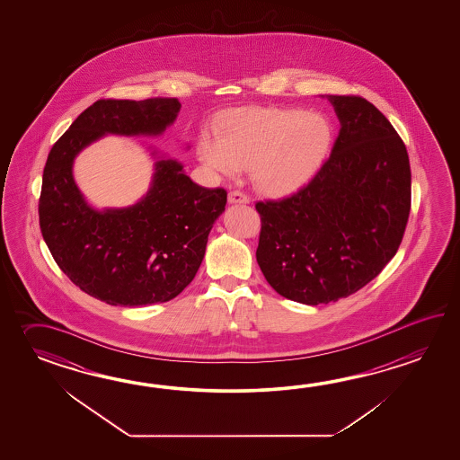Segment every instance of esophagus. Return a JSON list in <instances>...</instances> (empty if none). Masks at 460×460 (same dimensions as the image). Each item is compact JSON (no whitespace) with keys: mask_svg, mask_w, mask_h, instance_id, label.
I'll return each instance as SVG.
<instances>
[{"mask_svg":"<svg viewBox=\"0 0 460 460\" xmlns=\"http://www.w3.org/2000/svg\"><path fill=\"white\" fill-rule=\"evenodd\" d=\"M228 202H230V204H248V202H250V197L243 194V192H240V190H232V192L228 194Z\"/></svg>","mask_w":460,"mask_h":460,"instance_id":"34e87169","label":"esophagus"}]
</instances>
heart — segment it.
<instances>
[{
	"instance_id": "1",
	"label": "heart",
	"mask_w": 460,
	"mask_h": 460,
	"mask_svg": "<svg viewBox=\"0 0 460 460\" xmlns=\"http://www.w3.org/2000/svg\"><path fill=\"white\" fill-rule=\"evenodd\" d=\"M332 139V123L319 111L238 108L222 118L218 137L200 139L199 156L207 167L228 176L250 169L260 192L283 197L319 171Z\"/></svg>"
}]
</instances>
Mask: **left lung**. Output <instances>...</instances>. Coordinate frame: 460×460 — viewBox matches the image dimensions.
Returning a JSON list of instances; mask_svg holds the SVG:
<instances>
[{
    "label": "left lung",
    "instance_id": "left-lung-1",
    "mask_svg": "<svg viewBox=\"0 0 460 460\" xmlns=\"http://www.w3.org/2000/svg\"><path fill=\"white\" fill-rule=\"evenodd\" d=\"M325 98L341 121L331 156L293 196L256 204L266 281L307 305L335 303L382 273L411 208L410 157L388 118L362 97Z\"/></svg>",
    "mask_w": 460,
    "mask_h": 460
}]
</instances>
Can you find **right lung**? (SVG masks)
I'll list each match as a JSON object with an SVG mask.
<instances>
[{
  "instance_id": "1",
  "label": "right lung",
  "mask_w": 460,
  "mask_h": 460,
  "mask_svg": "<svg viewBox=\"0 0 460 460\" xmlns=\"http://www.w3.org/2000/svg\"><path fill=\"white\" fill-rule=\"evenodd\" d=\"M179 110L177 98L98 100L50 149L40 199L44 242L72 283L110 305L166 303L182 293L226 192L192 182L177 159L149 147L156 161L146 194L133 206L98 210L75 184L74 161L107 135L159 137Z\"/></svg>"
}]
</instances>
